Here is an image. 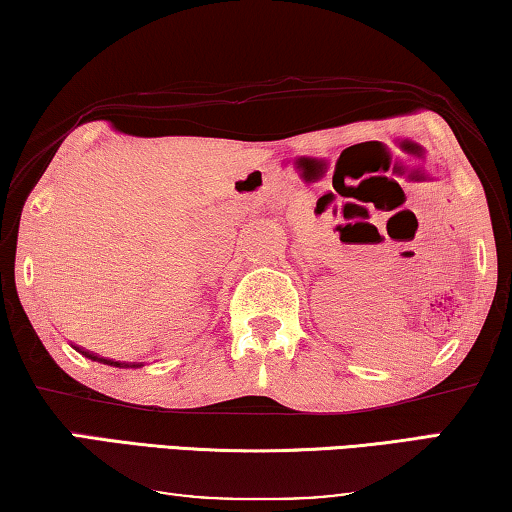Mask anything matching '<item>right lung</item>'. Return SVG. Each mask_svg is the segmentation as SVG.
Masks as SVG:
<instances>
[{
	"label": "right lung",
	"mask_w": 512,
	"mask_h": 512,
	"mask_svg": "<svg viewBox=\"0 0 512 512\" xmlns=\"http://www.w3.org/2000/svg\"><path fill=\"white\" fill-rule=\"evenodd\" d=\"M73 348H75L77 352H82V355H84L86 359L98 361V364H107V366H114V368H141V366H144V364H139V361H116V359L100 357V355H96V352H89V350L80 348V345H73Z\"/></svg>",
	"instance_id": "add662e5"
}]
</instances>
